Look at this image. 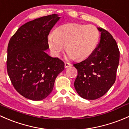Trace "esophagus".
<instances>
[{"label":"esophagus","mask_w":129,"mask_h":129,"mask_svg":"<svg viewBox=\"0 0 129 129\" xmlns=\"http://www.w3.org/2000/svg\"><path fill=\"white\" fill-rule=\"evenodd\" d=\"M72 66V64L70 63H64V67L66 68H68V67H71Z\"/></svg>","instance_id":"34e87169"}]
</instances>
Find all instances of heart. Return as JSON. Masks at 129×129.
<instances>
[{
    "label": "heart",
    "mask_w": 129,
    "mask_h": 129,
    "mask_svg": "<svg viewBox=\"0 0 129 129\" xmlns=\"http://www.w3.org/2000/svg\"><path fill=\"white\" fill-rule=\"evenodd\" d=\"M55 34L48 37V43L53 53L59 56L66 46L68 57L78 61L88 58L99 40V30L92 25L66 23L57 27Z\"/></svg>",
    "instance_id": "obj_1"
}]
</instances>
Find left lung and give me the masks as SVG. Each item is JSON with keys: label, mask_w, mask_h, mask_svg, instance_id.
Listing matches in <instances>:
<instances>
[{"label": "left lung", "mask_w": 129, "mask_h": 129, "mask_svg": "<svg viewBox=\"0 0 129 129\" xmlns=\"http://www.w3.org/2000/svg\"><path fill=\"white\" fill-rule=\"evenodd\" d=\"M101 39L87 59L74 64L78 76L74 86L81 98L94 100L104 95L116 79L120 52L116 42L107 30L98 28Z\"/></svg>", "instance_id": "8db88e82"}]
</instances>
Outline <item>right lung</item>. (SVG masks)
I'll return each instance as SVG.
<instances>
[{"label":"right lung","instance_id":"right-lung-1","mask_svg":"<svg viewBox=\"0 0 129 129\" xmlns=\"http://www.w3.org/2000/svg\"><path fill=\"white\" fill-rule=\"evenodd\" d=\"M60 17L57 14L25 23L10 38L7 47V70L16 91L25 98L40 101L53 91L64 63L50 56L48 36Z\"/></svg>","mask_w":129,"mask_h":129}]
</instances>
